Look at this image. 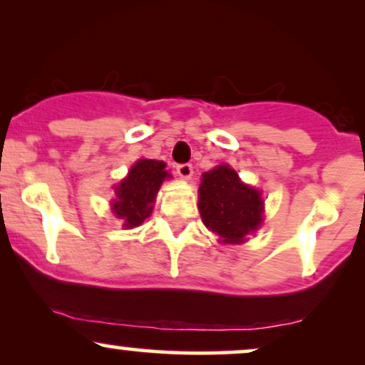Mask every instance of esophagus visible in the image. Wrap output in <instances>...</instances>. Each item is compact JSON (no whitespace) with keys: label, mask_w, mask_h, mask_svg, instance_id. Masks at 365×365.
Returning <instances> with one entry per match:
<instances>
[{"label":"esophagus","mask_w":365,"mask_h":365,"mask_svg":"<svg viewBox=\"0 0 365 365\" xmlns=\"http://www.w3.org/2000/svg\"><path fill=\"white\" fill-rule=\"evenodd\" d=\"M177 173L183 180H188L192 177V173H194V166H192L190 163H182V165L177 166Z\"/></svg>","instance_id":"obj_1"}]
</instances>
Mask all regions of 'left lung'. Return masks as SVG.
I'll list each match as a JSON object with an SVG mask.
<instances>
[{
    "instance_id": "obj_1",
    "label": "left lung",
    "mask_w": 365,
    "mask_h": 365,
    "mask_svg": "<svg viewBox=\"0 0 365 365\" xmlns=\"http://www.w3.org/2000/svg\"><path fill=\"white\" fill-rule=\"evenodd\" d=\"M199 211L225 244H240L262 223L261 192L242 183L230 166H217L200 180Z\"/></svg>"
}]
</instances>
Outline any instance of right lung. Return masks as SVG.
Here are the masks:
<instances>
[{
  "instance_id": "right-lung-1",
  "label": "right lung",
  "mask_w": 365,
  "mask_h": 365,
  "mask_svg": "<svg viewBox=\"0 0 365 365\" xmlns=\"http://www.w3.org/2000/svg\"><path fill=\"white\" fill-rule=\"evenodd\" d=\"M166 165L154 159H140L130 170L128 177L116 187L113 212L123 221V226L133 228L144 223L153 212V202L163 180L170 177Z\"/></svg>"
}]
</instances>
